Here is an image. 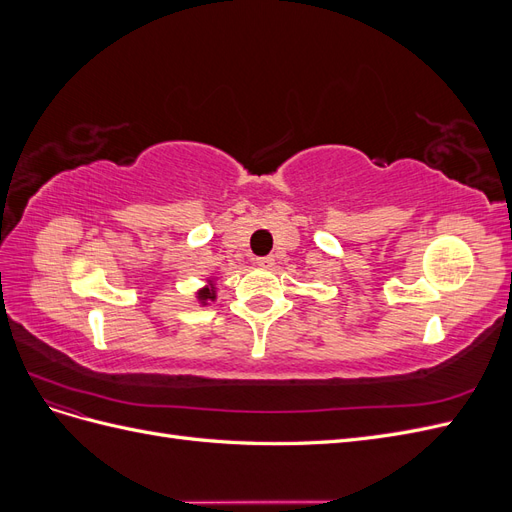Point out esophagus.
<instances>
[{"label": "esophagus", "mask_w": 512, "mask_h": 512, "mask_svg": "<svg viewBox=\"0 0 512 512\" xmlns=\"http://www.w3.org/2000/svg\"><path fill=\"white\" fill-rule=\"evenodd\" d=\"M273 265H275V260L271 256L256 258V267H260V269H273Z\"/></svg>", "instance_id": "esophagus-1"}]
</instances>
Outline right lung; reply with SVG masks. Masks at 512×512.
<instances>
[{"label":"right lung","instance_id":"obj_1","mask_svg":"<svg viewBox=\"0 0 512 512\" xmlns=\"http://www.w3.org/2000/svg\"><path fill=\"white\" fill-rule=\"evenodd\" d=\"M215 297H218V288H215V277H209L207 284L196 292V301L200 305H209L211 301H215Z\"/></svg>","mask_w":512,"mask_h":512}]
</instances>
